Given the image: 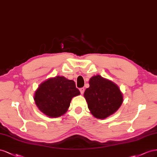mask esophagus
<instances>
[{"instance_id": "esophagus-1", "label": "esophagus", "mask_w": 157, "mask_h": 157, "mask_svg": "<svg viewBox=\"0 0 157 157\" xmlns=\"http://www.w3.org/2000/svg\"><path fill=\"white\" fill-rule=\"evenodd\" d=\"M79 91H80V93H81L82 94H83V93H84V91H85V89H84V87L80 88V89H79Z\"/></svg>"}]
</instances>
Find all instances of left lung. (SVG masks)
<instances>
[{
    "label": "left lung",
    "mask_w": 157,
    "mask_h": 157,
    "mask_svg": "<svg viewBox=\"0 0 157 157\" xmlns=\"http://www.w3.org/2000/svg\"><path fill=\"white\" fill-rule=\"evenodd\" d=\"M89 86L84 97L95 118L104 119L120 108L123 101L122 94L113 82L97 75L89 80Z\"/></svg>",
    "instance_id": "1"
}]
</instances>
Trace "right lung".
<instances>
[{
    "label": "right lung",
    "mask_w": 157,
    "mask_h": 157,
    "mask_svg": "<svg viewBox=\"0 0 157 157\" xmlns=\"http://www.w3.org/2000/svg\"><path fill=\"white\" fill-rule=\"evenodd\" d=\"M79 94L73 80L56 76L40 85L34 100L42 113L49 117L56 118L66 113L71 98Z\"/></svg>",
    "instance_id": "right-lung-1"
}]
</instances>
